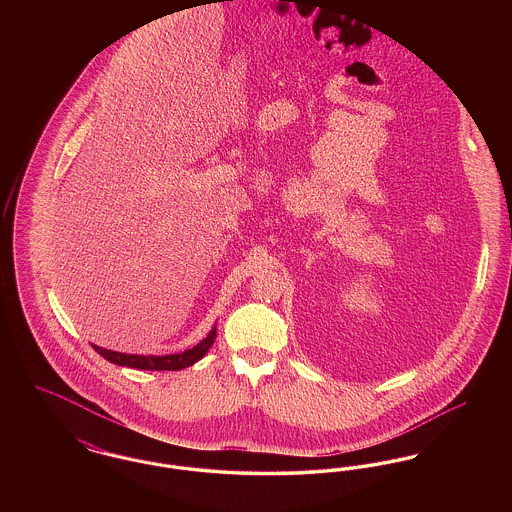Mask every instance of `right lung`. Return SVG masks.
<instances>
[{"mask_svg":"<svg viewBox=\"0 0 512 512\" xmlns=\"http://www.w3.org/2000/svg\"><path fill=\"white\" fill-rule=\"evenodd\" d=\"M215 338H217V326H213L211 332L192 349H186L182 353H172V355H128V353L103 349L99 345H94V349L113 365L140 368V370H182L201 361L211 349V345L215 343Z\"/></svg>","mask_w":512,"mask_h":512,"instance_id":"add662e5","label":"right lung"}]
</instances>
